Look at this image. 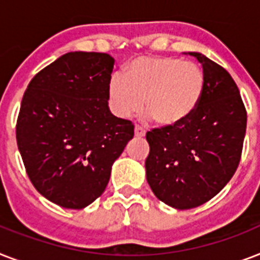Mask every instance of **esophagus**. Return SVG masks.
I'll list each match as a JSON object with an SVG mask.
<instances>
[{
    "mask_svg": "<svg viewBox=\"0 0 260 260\" xmlns=\"http://www.w3.org/2000/svg\"><path fill=\"white\" fill-rule=\"evenodd\" d=\"M135 136L136 138H144L146 136V131L143 129L142 126H135Z\"/></svg>",
    "mask_w": 260,
    "mask_h": 260,
    "instance_id": "esophagus-1",
    "label": "esophagus"
}]
</instances>
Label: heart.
Segmentation results:
<instances>
[{"label":"heart","mask_w":260,"mask_h":260,"mask_svg":"<svg viewBox=\"0 0 260 260\" xmlns=\"http://www.w3.org/2000/svg\"><path fill=\"white\" fill-rule=\"evenodd\" d=\"M205 87L204 71L193 62L171 56H142L114 75L108 101L117 117L128 118L146 106L162 126H175L193 114Z\"/></svg>","instance_id":"obj_1"}]
</instances>
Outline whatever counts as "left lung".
<instances>
[{"mask_svg": "<svg viewBox=\"0 0 260 260\" xmlns=\"http://www.w3.org/2000/svg\"><path fill=\"white\" fill-rule=\"evenodd\" d=\"M202 66L205 87L197 109L175 126L147 132V182L166 205L197 208L220 193L242 156L247 113L228 71L201 52H189Z\"/></svg>", "mask_w": 260, "mask_h": 260, "instance_id": "obj_1", "label": "left lung"}]
</instances>
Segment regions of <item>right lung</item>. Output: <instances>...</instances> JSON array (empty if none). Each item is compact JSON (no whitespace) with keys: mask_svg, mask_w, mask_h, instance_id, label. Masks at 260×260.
<instances>
[{"mask_svg":"<svg viewBox=\"0 0 260 260\" xmlns=\"http://www.w3.org/2000/svg\"><path fill=\"white\" fill-rule=\"evenodd\" d=\"M114 59L67 52L35 75L24 94L16 138L26 174L43 197L83 209L105 190L134 125L112 114Z\"/></svg>","mask_w":260,"mask_h":260,"instance_id":"1","label":"right lung"}]
</instances>
